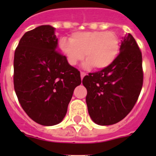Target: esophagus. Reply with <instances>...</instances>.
Segmentation results:
<instances>
[{
    "label": "esophagus",
    "instance_id": "34e87169",
    "mask_svg": "<svg viewBox=\"0 0 156 156\" xmlns=\"http://www.w3.org/2000/svg\"><path fill=\"white\" fill-rule=\"evenodd\" d=\"M80 75H81V78L83 79V77H84V76L86 75V73H85V72H83V71H81V72H80Z\"/></svg>",
    "mask_w": 156,
    "mask_h": 156
}]
</instances>
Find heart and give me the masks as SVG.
Returning <instances> with one entry per match:
<instances>
[{
  "mask_svg": "<svg viewBox=\"0 0 156 156\" xmlns=\"http://www.w3.org/2000/svg\"><path fill=\"white\" fill-rule=\"evenodd\" d=\"M59 45L70 66H76L85 56L86 68L94 66L99 69L111 66L120 51L119 37L113 31L73 33L70 40L61 39Z\"/></svg>",
  "mask_w": 156,
  "mask_h": 156,
  "instance_id": "obj_1",
  "label": "heart"
}]
</instances>
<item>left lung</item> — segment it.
Segmentation results:
<instances>
[{"label":"left lung","mask_w":156,"mask_h":156,"mask_svg":"<svg viewBox=\"0 0 156 156\" xmlns=\"http://www.w3.org/2000/svg\"><path fill=\"white\" fill-rule=\"evenodd\" d=\"M143 83L142 52L134 38L128 34L121 41L120 53L111 66L83 78L90 118L100 126L121 121L135 105Z\"/></svg>","instance_id":"1"}]
</instances>
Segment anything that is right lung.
Returning a JSON list of instances; mask_svg holds the SVG:
<instances>
[{
  "label": "right lung",
  "instance_id": "1",
  "mask_svg": "<svg viewBox=\"0 0 156 156\" xmlns=\"http://www.w3.org/2000/svg\"><path fill=\"white\" fill-rule=\"evenodd\" d=\"M57 38L49 25L24 34L13 58V86L19 104L36 123H60L73 90L82 83L80 72L57 51Z\"/></svg>",
  "mask_w": 156,
  "mask_h": 156
}]
</instances>
